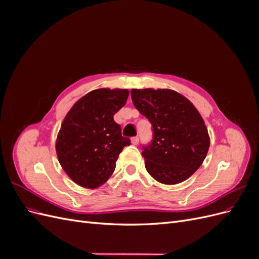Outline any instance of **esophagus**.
Segmentation results:
<instances>
[{"label":"esophagus","instance_id":"obj_1","mask_svg":"<svg viewBox=\"0 0 259 259\" xmlns=\"http://www.w3.org/2000/svg\"><path fill=\"white\" fill-rule=\"evenodd\" d=\"M131 142H132V144H133V145H138V143H139V138H138V137H133V138L131 139Z\"/></svg>","mask_w":259,"mask_h":259}]
</instances>
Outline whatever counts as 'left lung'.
Segmentation results:
<instances>
[{
  "label": "left lung",
  "mask_w": 259,
  "mask_h": 259,
  "mask_svg": "<svg viewBox=\"0 0 259 259\" xmlns=\"http://www.w3.org/2000/svg\"><path fill=\"white\" fill-rule=\"evenodd\" d=\"M133 104L152 124V143L144 148L145 166L156 182H185L204 161L209 148L205 123L191 101L167 89L131 91Z\"/></svg>",
  "instance_id": "1"
}]
</instances>
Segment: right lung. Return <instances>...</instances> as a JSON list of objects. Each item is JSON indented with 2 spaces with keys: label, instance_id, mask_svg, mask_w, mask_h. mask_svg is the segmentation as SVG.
I'll list each match as a JSON object with an SVG mask.
<instances>
[{
  "label": "right lung",
  "instance_id": "obj_1",
  "mask_svg": "<svg viewBox=\"0 0 259 259\" xmlns=\"http://www.w3.org/2000/svg\"><path fill=\"white\" fill-rule=\"evenodd\" d=\"M128 90L98 89L86 94L70 109L56 139L60 165L71 180L96 189L113 174L115 162L128 138L113 115L126 104Z\"/></svg>",
  "mask_w": 259,
  "mask_h": 259
}]
</instances>
